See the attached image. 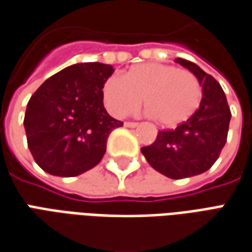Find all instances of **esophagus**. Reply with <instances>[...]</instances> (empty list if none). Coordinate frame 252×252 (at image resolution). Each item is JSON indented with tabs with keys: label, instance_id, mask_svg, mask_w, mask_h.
Here are the masks:
<instances>
[{
	"label": "esophagus",
	"instance_id": "obj_1",
	"mask_svg": "<svg viewBox=\"0 0 252 252\" xmlns=\"http://www.w3.org/2000/svg\"><path fill=\"white\" fill-rule=\"evenodd\" d=\"M125 126H126V127H136V126H138V123L137 122H126L125 123Z\"/></svg>",
	"mask_w": 252,
	"mask_h": 252
}]
</instances>
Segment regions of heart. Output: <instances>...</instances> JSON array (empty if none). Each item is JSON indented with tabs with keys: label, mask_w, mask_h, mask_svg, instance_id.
<instances>
[{
	"label": "heart",
	"mask_w": 252,
	"mask_h": 252,
	"mask_svg": "<svg viewBox=\"0 0 252 252\" xmlns=\"http://www.w3.org/2000/svg\"><path fill=\"white\" fill-rule=\"evenodd\" d=\"M202 83L188 70L159 63L131 67L103 85V101L115 118L133 115L144 107L162 126H177L193 115L202 101Z\"/></svg>",
	"instance_id": "heart-1"
}]
</instances>
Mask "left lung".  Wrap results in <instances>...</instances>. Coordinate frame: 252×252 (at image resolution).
I'll return each mask as SVG.
<instances>
[{
  "label": "left lung",
  "instance_id": "left-lung-1",
  "mask_svg": "<svg viewBox=\"0 0 252 252\" xmlns=\"http://www.w3.org/2000/svg\"><path fill=\"white\" fill-rule=\"evenodd\" d=\"M200 81V107L176 129L159 130L156 140L141 152L163 176L181 180L202 174L216 163L228 138L230 108L221 85L195 63L177 59Z\"/></svg>",
  "mask_w": 252,
  "mask_h": 252
}]
</instances>
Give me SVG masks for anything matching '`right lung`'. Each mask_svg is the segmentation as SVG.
<instances>
[{"label": "right lung", "instance_id": "1", "mask_svg": "<svg viewBox=\"0 0 252 252\" xmlns=\"http://www.w3.org/2000/svg\"><path fill=\"white\" fill-rule=\"evenodd\" d=\"M112 72L109 64H74L48 78L31 96L24 129L43 171L75 177L103 159L109 133L123 126L103 104V85Z\"/></svg>", "mask_w": 252, "mask_h": 252}]
</instances>
